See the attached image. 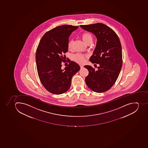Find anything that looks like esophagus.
<instances>
[{
  "label": "esophagus",
  "instance_id": "obj_1",
  "mask_svg": "<svg viewBox=\"0 0 148 148\" xmlns=\"http://www.w3.org/2000/svg\"><path fill=\"white\" fill-rule=\"evenodd\" d=\"M80 66L81 68H83L84 67V66L83 65H80Z\"/></svg>",
  "mask_w": 148,
  "mask_h": 148
}]
</instances>
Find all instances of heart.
<instances>
[{"mask_svg":"<svg viewBox=\"0 0 148 148\" xmlns=\"http://www.w3.org/2000/svg\"><path fill=\"white\" fill-rule=\"evenodd\" d=\"M82 40L84 41L86 44H88L89 43H92V36L88 32H84L82 34L81 36ZM73 40H69L67 44L68 49L69 50L72 49V45H73ZM86 56H85L80 54H77L73 56V59L76 62H77L78 64H83L86 61Z\"/></svg>","mask_w":148,"mask_h":148,"instance_id":"heart-1","label":"heart"}]
</instances>
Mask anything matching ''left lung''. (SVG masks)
Here are the masks:
<instances>
[{"mask_svg":"<svg viewBox=\"0 0 148 148\" xmlns=\"http://www.w3.org/2000/svg\"><path fill=\"white\" fill-rule=\"evenodd\" d=\"M84 29L96 37V47L90 58L92 64H99L95 71L86 65L89 74L85 79L87 86L93 92H104L110 89L117 79L122 65V49L120 39L112 29L100 23L80 25Z\"/></svg>","mask_w":148,"mask_h":148,"instance_id":"8db88e82","label":"left lung"}]
</instances>
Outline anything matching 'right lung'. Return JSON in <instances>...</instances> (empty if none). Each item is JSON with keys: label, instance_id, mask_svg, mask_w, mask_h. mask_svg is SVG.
I'll list each match as a JSON object with an SVG mask.
<instances>
[{"label": "right lung", "instance_id": "add662e5", "mask_svg": "<svg viewBox=\"0 0 148 148\" xmlns=\"http://www.w3.org/2000/svg\"><path fill=\"white\" fill-rule=\"evenodd\" d=\"M78 27L68 25L56 27L46 32L40 40L36 52L37 69L40 80L47 90L61 94L68 90L71 78L79 71V65L71 61L64 70V54L67 52L69 37Z\"/></svg>", "mask_w": 148, "mask_h": 148}]
</instances>
